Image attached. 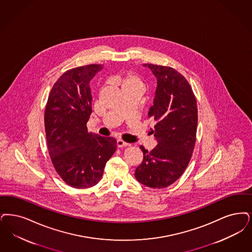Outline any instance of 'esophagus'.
I'll return each instance as SVG.
<instances>
[{"label":"esophagus","mask_w":252,"mask_h":252,"mask_svg":"<svg viewBox=\"0 0 252 252\" xmlns=\"http://www.w3.org/2000/svg\"><path fill=\"white\" fill-rule=\"evenodd\" d=\"M130 144L129 143H127V142H125V141L121 140V139H119V140H117V146L118 147H124V146H129Z\"/></svg>","instance_id":"esophagus-1"}]
</instances>
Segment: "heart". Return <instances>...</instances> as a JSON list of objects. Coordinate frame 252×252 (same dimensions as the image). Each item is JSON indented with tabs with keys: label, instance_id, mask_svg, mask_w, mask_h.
<instances>
[{
	"label": "heart",
	"instance_id": "b5f03b06",
	"mask_svg": "<svg viewBox=\"0 0 252 252\" xmlns=\"http://www.w3.org/2000/svg\"><path fill=\"white\" fill-rule=\"evenodd\" d=\"M113 82L120 85L123 90L126 89H138L143 91L144 81L141 76L135 72L129 71L126 74H117L112 78Z\"/></svg>",
	"mask_w": 252,
	"mask_h": 252
}]
</instances>
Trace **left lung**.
<instances>
[{
  "label": "left lung",
  "mask_w": 252,
  "mask_h": 252,
  "mask_svg": "<svg viewBox=\"0 0 252 252\" xmlns=\"http://www.w3.org/2000/svg\"><path fill=\"white\" fill-rule=\"evenodd\" d=\"M157 77L158 86L148 117L157 122L154 136L158 145L148 152L142 145L143 160L135 177L152 189L176 181L190 161L198 125L197 102L187 79L170 66L144 63Z\"/></svg>",
  "instance_id": "8db88e82"
}]
</instances>
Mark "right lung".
Listing matches in <instances>:
<instances>
[{
  "label": "right lung",
  "mask_w": 252,
  "mask_h": 252,
  "mask_svg": "<svg viewBox=\"0 0 252 252\" xmlns=\"http://www.w3.org/2000/svg\"><path fill=\"white\" fill-rule=\"evenodd\" d=\"M88 64L64 72L51 89L45 110L48 150L55 171L68 186L87 189L100 181L116 140L88 132L90 81L103 68Z\"/></svg>",
  "instance_id": "add662e5"
}]
</instances>
